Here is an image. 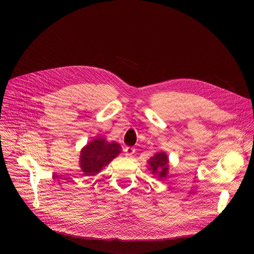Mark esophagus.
<instances>
[{"mask_svg":"<svg viewBox=\"0 0 254 254\" xmlns=\"http://www.w3.org/2000/svg\"><path fill=\"white\" fill-rule=\"evenodd\" d=\"M134 149L132 148V147H127V148H125V150H124V153H125V155L127 156V157H129V156H132L133 154H134Z\"/></svg>","mask_w":254,"mask_h":254,"instance_id":"esophagus-1","label":"esophagus"}]
</instances>
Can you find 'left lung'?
Returning <instances> with one entry per match:
<instances>
[{"label": "left lung", "mask_w": 254, "mask_h": 254, "mask_svg": "<svg viewBox=\"0 0 254 254\" xmlns=\"http://www.w3.org/2000/svg\"><path fill=\"white\" fill-rule=\"evenodd\" d=\"M149 170L158 179H166L169 173V157L165 152L156 153L149 161Z\"/></svg>", "instance_id": "8db88e82"}]
</instances>
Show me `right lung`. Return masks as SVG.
Segmentation results:
<instances>
[{"label": "right lung", "instance_id": "right-lung-1", "mask_svg": "<svg viewBox=\"0 0 254 254\" xmlns=\"http://www.w3.org/2000/svg\"><path fill=\"white\" fill-rule=\"evenodd\" d=\"M122 147L116 141L108 142L98 136L90 140L80 151L79 167L84 176H95L121 154Z\"/></svg>", "mask_w": 254, "mask_h": 254}]
</instances>
